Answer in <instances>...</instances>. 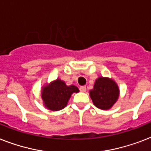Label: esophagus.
I'll return each instance as SVG.
<instances>
[{
  "label": "esophagus",
  "mask_w": 151,
  "mask_h": 151,
  "mask_svg": "<svg viewBox=\"0 0 151 151\" xmlns=\"http://www.w3.org/2000/svg\"><path fill=\"white\" fill-rule=\"evenodd\" d=\"M80 91L81 92H85V91H86V86H81L80 87Z\"/></svg>",
  "instance_id": "1"
}]
</instances>
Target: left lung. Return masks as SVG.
<instances>
[{
    "label": "left lung",
    "mask_w": 151,
    "mask_h": 151,
    "mask_svg": "<svg viewBox=\"0 0 151 151\" xmlns=\"http://www.w3.org/2000/svg\"><path fill=\"white\" fill-rule=\"evenodd\" d=\"M89 94L96 107L108 110L118 99L119 89L114 81L101 77L96 81L94 88L90 90Z\"/></svg>",
    "instance_id": "1"
}]
</instances>
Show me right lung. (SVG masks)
Segmentation results:
<instances>
[{"mask_svg":"<svg viewBox=\"0 0 151 151\" xmlns=\"http://www.w3.org/2000/svg\"><path fill=\"white\" fill-rule=\"evenodd\" d=\"M78 92V87L74 85L67 86L64 81L57 79L50 85L44 88L41 96L46 107L51 110H59L66 106L71 94Z\"/></svg>","mask_w":151,"mask_h":151,"instance_id":"right-lung-1","label":"right lung"}]
</instances>
